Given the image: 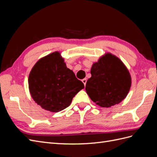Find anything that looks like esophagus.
I'll use <instances>...</instances> for the list:
<instances>
[{
	"instance_id": "esophagus-1",
	"label": "esophagus",
	"mask_w": 157,
	"mask_h": 157,
	"mask_svg": "<svg viewBox=\"0 0 157 157\" xmlns=\"http://www.w3.org/2000/svg\"><path fill=\"white\" fill-rule=\"evenodd\" d=\"M82 82H83V84H84V86H86V78H84L82 80Z\"/></svg>"
}]
</instances>
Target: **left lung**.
<instances>
[{"label":"left lung","instance_id":"1","mask_svg":"<svg viewBox=\"0 0 157 157\" xmlns=\"http://www.w3.org/2000/svg\"><path fill=\"white\" fill-rule=\"evenodd\" d=\"M90 72L92 77L87 80L85 89L97 105L110 107L126 97L131 86V77L117 57L107 53L92 65Z\"/></svg>","mask_w":157,"mask_h":157}]
</instances>
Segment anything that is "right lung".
<instances>
[{"label":"right lung","instance_id":"obj_1","mask_svg":"<svg viewBox=\"0 0 157 157\" xmlns=\"http://www.w3.org/2000/svg\"><path fill=\"white\" fill-rule=\"evenodd\" d=\"M28 82L33 100L50 112L69 107L75 95L84 88L73 71L67 67L59 52L38 61L31 71Z\"/></svg>","mask_w":157,"mask_h":157}]
</instances>
